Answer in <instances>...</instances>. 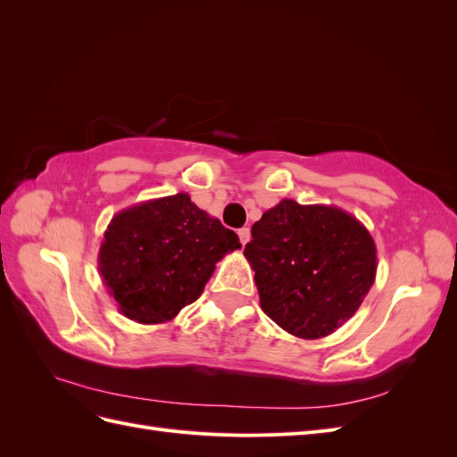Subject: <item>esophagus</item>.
<instances>
[{"mask_svg":"<svg viewBox=\"0 0 457 457\" xmlns=\"http://www.w3.org/2000/svg\"><path fill=\"white\" fill-rule=\"evenodd\" d=\"M238 238H240L242 245H245L247 242L252 240V230H250V228H240V230H238Z\"/></svg>","mask_w":457,"mask_h":457,"instance_id":"esophagus-1","label":"esophagus"}]
</instances>
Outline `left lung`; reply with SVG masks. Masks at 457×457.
I'll return each mask as SVG.
<instances>
[{"instance_id":"8db88e82","label":"left lung","mask_w":457,"mask_h":457,"mask_svg":"<svg viewBox=\"0 0 457 457\" xmlns=\"http://www.w3.org/2000/svg\"><path fill=\"white\" fill-rule=\"evenodd\" d=\"M244 255L262 312L301 339L326 337L347 322L378 272L376 242L361 220L336 205L287 198L252 227Z\"/></svg>"}]
</instances>
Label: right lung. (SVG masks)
Listing matches in <instances>:
<instances>
[{"instance_id": "1", "label": "right lung", "mask_w": 457, "mask_h": 457, "mask_svg": "<svg viewBox=\"0 0 457 457\" xmlns=\"http://www.w3.org/2000/svg\"><path fill=\"white\" fill-rule=\"evenodd\" d=\"M240 247L237 232L179 192L118 212L96 262L123 316L162 324L196 301L217 262Z\"/></svg>"}]
</instances>
